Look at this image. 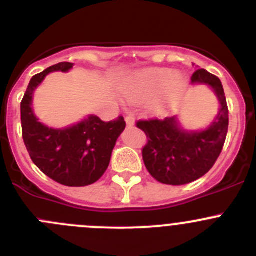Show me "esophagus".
<instances>
[{"mask_svg": "<svg viewBox=\"0 0 256 256\" xmlns=\"http://www.w3.org/2000/svg\"><path fill=\"white\" fill-rule=\"evenodd\" d=\"M125 121H126V124H128V126L134 125V122H135V120H134V116L131 115V114H128V115H126Z\"/></svg>", "mask_w": 256, "mask_h": 256, "instance_id": "34e87169", "label": "esophagus"}]
</instances>
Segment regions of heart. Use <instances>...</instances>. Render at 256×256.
Returning <instances> with one entry per match:
<instances>
[{"label":"heart","mask_w":256,"mask_h":256,"mask_svg":"<svg viewBox=\"0 0 256 256\" xmlns=\"http://www.w3.org/2000/svg\"><path fill=\"white\" fill-rule=\"evenodd\" d=\"M187 80L166 68H150L138 72L126 82L124 95L131 102L154 99L152 110L164 114L183 96Z\"/></svg>","instance_id":"heart-1"}]
</instances>
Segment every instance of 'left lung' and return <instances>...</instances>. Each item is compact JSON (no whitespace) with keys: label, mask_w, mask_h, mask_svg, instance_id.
<instances>
[{"label":"left lung","mask_w":256,"mask_h":256,"mask_svg":"<svg viewBox=\"0 0 256 256\" xmlns=\"http://www.w3.org/2000/svg\"><path fill=\"white\" fill-rule=\"evenodd\" d=\"M190 80L192 84L210 86L219 100V114L209 128L188 132L180 128L176 116L136 122L147 136L142 148L144 166L164 184H187L204 176L218 160L228 134L229 112L220 80L206 69L196 70Z\"/></svg>","instance_id":"8db88e82"}]
</instances>
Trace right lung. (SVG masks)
<instances>
[{"instance_id":"obj_1","label":"right lung","mask_w":256,"mask_h":256,"mask_svg":"<svg viewBox=\"0 0 256 256\" xmlns=\"http://www.w3.org/2000/svg\"><path fill=\"white\" fill-rule=\"evenodd\" d=\"M72 68V63H58L30 79L20 102V122L23 141L33 164L60 184L84 187L105 174L126 122L122 116L105 122L95 115L66 128H52L40 122L32 109L33 92L49 73Z\"/></svg>"}]
</instances>
